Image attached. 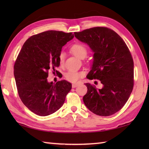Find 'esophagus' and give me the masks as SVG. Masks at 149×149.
Instances as JSON below:
<instances>
[{
  "mask_svg": "<svg viewBox=\"0 0 149 149\" xmlns=\"http://www.w3.org/2000/svg\"><path fill=\"white\" fill-rule=\"evenodd\" d=\"M78 83H74V84H72V88H75V87H77V86H78Z\"/></svg>",
  "mask_w": 149,
  "mask_h": 149,
  "instance_id": "esophagus-1",
  "label": "esophagus"
}]
</instances>
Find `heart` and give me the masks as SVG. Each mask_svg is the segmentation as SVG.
<instances>
[{"label": "heart", "mask_w": 149, "mask_h": 149, "mask_svg": "<svg viewBox=\"0 0 149 149\" xmlns=\"http://www.w3.org/2000/svg\"><path fill=\"white\" fill-rule=\"evenodd\" d=\"M71 52L77 56V58L79 59H84L86 58L88 54L87 49L83 44L80 43H76L73 45L70 48ZM65 54L63 52H61L59 53L58 56V60L59 65L62 66L64 64V60H65ZM84 75L83 72H79L75 70H70L67 72L65 74V78L66 80L68 81L72 82V83H75L79 81V79L81 77H82Z\"/></svg>", "instance_id": "b5f03b06"}]
</instances>
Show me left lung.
<instances>
[{
    "mask_svg": "<svg viewBox=\"0 0 149 149\" xmlns=\"http://www.w3.org/2000/svg\"><path fill=\"white\" fill-rule=\"evenodd\" d=\"M93 52L91 68L86 77L100 80L102 88L97 89L86 83L88 91L83 102L95 115L107 116L121 109L133 89L134 63L124 41L115 31L97 27L74 33Z\"/></svg>",
    "mask_w": 149,
    "mask_h": 149,
    "instance_id": "left-lung-1",
    "label": "left lung"
}]
</instances>
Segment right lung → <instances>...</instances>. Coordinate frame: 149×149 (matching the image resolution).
<instances>
[{
	"label": "right lung",
	"mask_w": 149,
	"mask_h": 149,
	"mask_svg": "<svg viewBox=\"0 0 149 149\" xmlns=\"http://www.w3.org/2000/svg\"><path fill=\"white\" fill-rule=\"evenodd\" d=\"M72 33L47 31L31 36L22 46L14 66L18 93L24 104L36 115L55 113L65 101L72 84L65 80L47 81L48 73L59 66L63 46L74 38Z\"/></svg>",
	"instance_id": "add662e5"
}]
</instances>
